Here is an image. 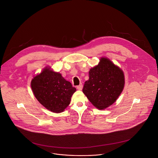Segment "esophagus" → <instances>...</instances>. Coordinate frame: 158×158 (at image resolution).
Returning a JSON list of instances; mask_svg holds the SVG:
<instances>
[{"label": "esophagus", "instance_id": "esophagus-1", "mask_svg": "<svg viewBox=\"0 0 158 158\" xmlns=\"http://www.w3.org/2000/svg\"><path fill=\"white\" fill-rule=\"evenodd\" d=\"M82 87H83V85L82 84H81L80 85L77 86V89L79 90H81L82 89Z\"/></svg>", "mask_w": 158, "mask_h": 158}]
</instances>
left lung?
<instances>
[{
  "label": "left lung",
  "instance_id": "left-lung-1",
  "mask_svg": "<svg viewBox=\"0 0 158 158\" xmlns=\"http://www.w3.org/2000/svg\"><path fill=\"white\" fill-rule=\"evenodd\" d=\"M83 93L98 109L103 110L116 102L124 87L123 71L109 59L102 58L98 66L89 71Z\"/></svg>",
  "mask_w": 158,
  "mask_h": 158
}]
</instances>
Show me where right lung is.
<instances>
[{"label":"right lung","instance_id":"obj_1","mask_svg":"<svg viewBox=\"0 0 158 158\" xmlns=\"http://www.w3.org/2000/svg\"><path fill=\"white\" fill-rule=\"evenodd\" d=\"M35 97L47 110L61 113L69 105L71 97L76 89L58 73L45 68L31 81Z\"/></svg>","mask_w":158,"mask_h":158}]
</instances>
